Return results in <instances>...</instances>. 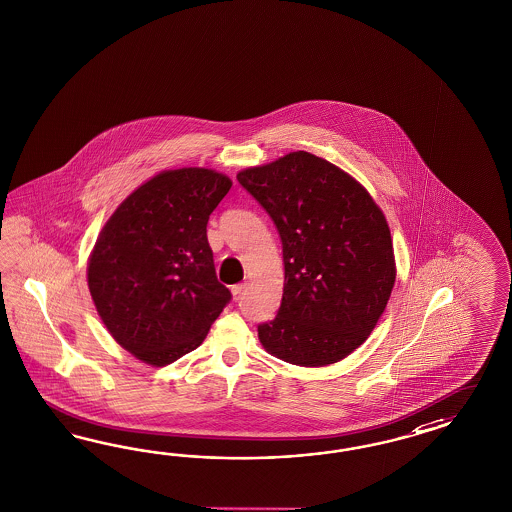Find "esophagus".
<instances>
[{
    "instance_id": "1",
    "label": "esophagus",
    "mask_w": 512,
    "mask_h": 512,
    "mask_svg": "<svg viewBox=\"0 0 512 512\" xmlns=\"http://www.w3.org/2000/svg\"><path fill=\"white\" fill-rule=\"evenodd\" d=\"M247 282H241V284H235V286H232V293H234L235 297H239L241 293L245 292L247 290Z\"/></svg>"
}]
</instances>
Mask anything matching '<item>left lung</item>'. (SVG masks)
<instances>
[{"label":"left lung","instance_id":"obj_1","mask_svg":"<svg viewBox=\"0 0 512 512\" xmlns=\"http://www.w3.org/2000/svg\"><path fill=\"white\" fill-rule=\"evenodd\" d=\"M277 226L284 293L260 323L263 348L297 366L333 365L380 320L396 269L380 207L363 185L307 151L237 174Z\"/></svg>","mask_w":512,"mask_h":512}]
</instances>
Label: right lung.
<instances>
[{
  "label": "right lung",
  "instance_id": "1",
  "mask_svg": "<svg viewBox=\"0 0 512 512\" xmlns=\"http://www.w3.org/2000/svg\"><path fill=\"white\" fill-rule=\"evenodd\" d=\"M232 181L207 168L166 170L119 205L88 265L93 303L117 344L170 365L204 342L230 303L207 243V220Z\"/></svg>",
  "mask_w": 512,
  "mask_h": 512
}]
</instances>
